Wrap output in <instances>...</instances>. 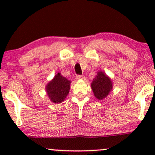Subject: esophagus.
<instances>
[{
    "label": "esophagus",
    "mask_w": 155,
    "mask_h": 155,
    "mask_svg": "<svg viewBox=\"0 0 155 155\" xmlns=\"http://www.w3.org/2000/svg\"><path fill=\"white\" fill-rule=\"evenodd\" d=\"M76 79H84V75H77L76 76Z\"/></svg>",
    "instance_id": "obj_1"
}]
</instances>
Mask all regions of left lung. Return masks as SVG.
<instances>
[{
	"label": "left lung",
	"mask_w": 155,
	"mask_h": 155,
	"mask_svg": "<svg viewBox=\"0 0 155 155\" xmlns=\"http://www.w3.org/2000/svg\"><path fill=\"white\" fill-rule=\"evenodd\" d=\"M91 87L96 98L100 101L107 97L113 87V83L104 72L99 71L92 81Z\"/></svg>",
	"instance_id": "left-lung-1"
}]
</instances>
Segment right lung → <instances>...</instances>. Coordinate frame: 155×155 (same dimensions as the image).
Returning a JSON list of instances; mask_svg holds the SVG:
<instances>
[{"mask_svg":"<svg viewBox=\"0 0 155 155\" xmlns=\"http://www.w3.org/2000/svg\"><path fill=\"white\" fill-rule=\"evenodd\" d=\"M71 81L63 77L60 73L54 76V79L49 81L46 87L47 95L51 102L60 104L65 100L68 95Z\"/></svg>","mask_w":155,"mask_h":155,"instance_id":"1","label":"right lung"}]
</instances>
